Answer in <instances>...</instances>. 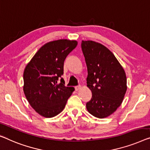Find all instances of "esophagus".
<instances>
[{
  "instance_id": "obj_1",
  "label": "esophagus",
  "mask_w": 150,
  "mask_h": 150,
  "mask_svg": "<svg viewBox=\"0 0 150 150\" xmlns=\"http://www.w3.org/2000/svg\"><path fill=\"white\" fill-rule=\"evenodd\" d=\"M80 88H81V86H75V91H78Z\"/></svg>"
}]
</instances>
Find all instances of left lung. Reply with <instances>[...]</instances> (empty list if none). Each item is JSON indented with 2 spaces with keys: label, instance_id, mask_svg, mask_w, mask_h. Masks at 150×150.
Instances as JSON below:
<instances>
[{
  "label": "left lung",
  "instance_id": "8db88e82",
  "mask_svg": "<svg viewBox=\"0 0 150 150\" xmlns=\"http://www.w3.org/2000/svg\"><path fill=\"white\" fill-rule=\"evenodd\" d=\"M81 50L88 68L87 86L92 93L87 110L95 117H107L123 100L126 74L115 55L102 44L83 40Z\"/></svg>",
  "mask_w": 150,
  "mask_h": 150
}]
</instances>
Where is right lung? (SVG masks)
Masks as SVG:
<instances>
[{
	"label": "right lung",
	"instance_id": "right-lung-1",
	"mask_svg": "<svg viewBox=\"0 0 150 150\" xmlns=\"http://www.w3.org/2000/svg\"><path fill=\"white\" fill-rule=\"evenodd\" d=\"M77 45L75 40H59L44 44L33 56L23 73L27 100L42 117L52 118L63 110L73 87L64 86V62Z\"/></svg>",
	"mask_w": 150,
	"mask_h": 150
}]
</instances>
